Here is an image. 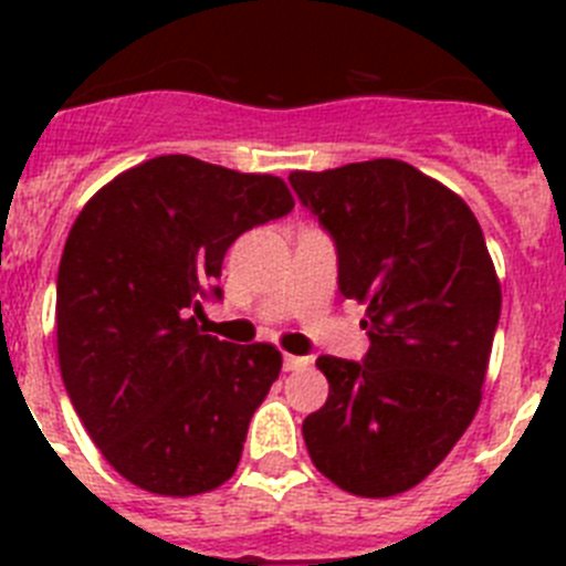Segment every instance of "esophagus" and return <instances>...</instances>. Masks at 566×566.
I'll use <instances>...</instances> for the list:
<instances>
[{
  "label": "esophagus",
  "mask_w": 566,
  "mask_h": 566,
  "mask_svg": "<svg viewBox=\"0 0 566 566\" xmlns=\"http://www.w3.org/2000/svg\"><path fill=\"white\" fill-rule=\"evenodd\" d=\"M312 363L308 357H294V354H283V371H300Z\"/></svg>",
  "instance_id": "1"
}]
</instances>
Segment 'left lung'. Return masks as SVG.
Returning <instances> with one entry per match:
<instances>
[{
	"mask_svg": "<svg viewBox=\"0 0 566 566\" xmlns=\"http://www.w3.org/2000/svg\"><path fill=\"white\" fill-rule=\"evenodd\" d=\"M337 249L343 297L365 303L363 363L317 359L328 399L308 457L354 496H397L459 442L482 402L502 289L482 227L451 189L394 158L292 172Z\"/></svg>",
	"mask_w": 566,
	"mask_h": 566,
	"instance_id": "1",
	"label": "left lung"
}]
</instances>
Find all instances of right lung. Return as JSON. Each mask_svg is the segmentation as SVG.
Wrapping results in <instances>:
<instances>
[{"label":"right lung","instance_id":"right-lung-1","mask_svg":"<svg viewBox=\"0 0 566 566\" xmlns=\"http://www.w3.org/2000/svg\"><path fill=\"white\" fill-rule=\"evenodd\" d=\"M294 209L274 175L158 155L98 189L64 243L56 280L67 397L127 482L195 496L227 482L277 379L274 345L203 334L223 254Z\"/></svg>","mask_w":566,"mask_h":566}]
</instances>
